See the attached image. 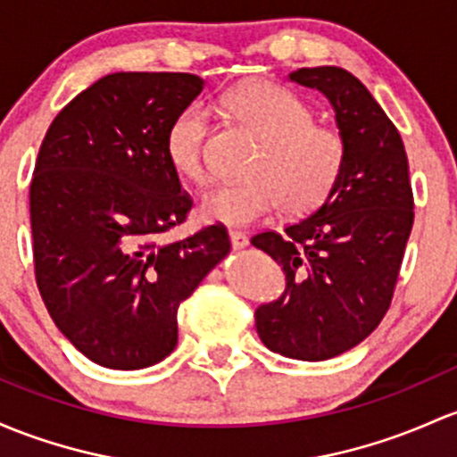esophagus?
<instances>
[{
    "instance_id": "esophagus-1",
    "label": "esophagus",
    "mask_w": 457,
    "mask_h": 457,
    "mask_svg": "<svg viewBox=\"0 0 457 457\" xmlns=\"http://www.w3.org/2000/svg\"><path fill=\"white\" fill-rule=\"evenodd\" d=\"M228 237H230V244H233L235 250L246 248V246H248V237H246V235H244V233H239V230H230Z\"/></svg>"
}]
</instances>
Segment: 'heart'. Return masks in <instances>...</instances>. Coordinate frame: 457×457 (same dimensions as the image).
<instances>
[{"label": "heart", "instance_id": "obj_1", "mask_svg": "<svg viewBox=\"0 0 457 457\" xmlns=\"http://www.w3.org/2000/svg\"><path fill=\"white\" fill-rule=\"evenodd\" d=\"M230 120L262 144L239 183L211 187L200 200V218L227 227H250L283 213L305 215L320 209L345 174L346 141L336 129L316 124L312 106L274 82H254L220 100ZM209 115L189 104L171 117L163 148L170 165L194 183L207 180Z\"/></svg>", "mask_w": 457, "mask_h": 457}]
</instances>
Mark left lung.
I'll return each instance as SVG.
<instances>
[{
  "label": "left lung",
  "instance_id": "1",
  "mask_svg": "<svg viewBox=\"0 0 457 457\" xmlns=\"http://www.w3.org/2000/svg\"><path fill=\"white\" fill-rule=\"evenodd\" d=\"M294 82L325 93L346 141L331 198L286 233L263 230L253 246L286 272V292L254 312L270 351L320 361L360 345L390 309L414 224L407 154L370 91L342 67H303Z\"/></svg>",
  "mask_w": 457,
  "mask_h": 457
}]
</instances>
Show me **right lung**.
Segmentation results:
<instances>
[{
    "mask_svg": "<svg viewBox=\"0 0 457 457\" xmlns=\"http://www.w3.org/2000/svg\"><path fill=\"white\" fill-rule=\"evenodd\" d=\"M203 85L194 73H109L54 117L38 150L34 277L62 336L100 366L168 357L179 305L230 253L224 224L165 239L194 204L165 156V130Z\"/></svg>",
    "mask_w": 457,
    "mask_h": 457,
    "instance_id": "obj_1",
    "label": "right lung"
}]
</instances>
